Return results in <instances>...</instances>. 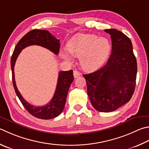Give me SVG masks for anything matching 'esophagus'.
Listing matches in <instances>:
<instances>
[{"mask_svg":"<svg viewBox=\"0 0 149 149\" xmlns=\"http://www.w3.org/2000/svg\"><path fill=\"white\" fill-rule=\"evenodd\" d=\"M80 75H81V74L79 72L77 71V70H74V78H77L78 77H79Z\"/></svg>","mask_w":149,"mask_h":149,"instance_id":"1","label":"esophagus"}]
</instances>
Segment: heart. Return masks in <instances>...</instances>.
Here are the masks:
<instances>
[{
	"label": "heart",
	"instance_id": "b5f03b06",
	"mask_svg": "<svg viewBox=\"0 0 149 149\" xmlns=\"http://www.w3.org/2000/svg\"><path fill=\"white\" fill-rule=\"evenodd\" d=\"M111 49L109 40L90 34L75 35L67 45V49L70 55L80 58L81 65L88 72L96 70L104 64L109 55ZM68 51L61 49L60 56L64 60L72 61V56Z\"/></svg>",
	"mask_w": 149,
	"mask_h": 149
}]
</instances>
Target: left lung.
<instances>
[{"label":"left lung","instance_id":"left-lung-1","mask_svg":"<svg viewBox=\"0 0 149 149\" xmlns=\"http://www.w3.org/2000/svg\"><path fill=\"white\" fill-rule=\"evenodd\" d=\"M105 32L111 38L112 52L109 60L102 68L83 77L94 109L111 112L131 99L136 86L137 67L130 39L117 29H106Z\"/></svg>","mask_w":149,"mask_h":149}]
</instances>
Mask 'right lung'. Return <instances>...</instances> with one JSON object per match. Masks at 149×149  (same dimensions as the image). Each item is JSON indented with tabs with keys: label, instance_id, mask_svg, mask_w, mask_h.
Wrapping results in <instances>:
<instances>
[{
	"label": "right lung",
	"instance_id": "right-lung-1",
	"mask_svg": "<svg viewBox=\"0 0 149 149\" xmlns=\"http://www.w3.org/2000/svg\"><path fill=\"white\" fill-rule=\"evenodd\" d=\"M37 45L47 48L57 55L60 48V40L56 39L49 32L45 30H32L21 38L13 51L11 58V68L12 72V81L15 93L25 109L32 116L41 119H51L61 114L66 104V97L71 83L74 81L73 70L59 72L57 85L51 100L45 105L36 107L30 104L21 96L17 88L15 81L14 66L17 56L24 48L30 45Z\"/></svg>",
	"mask_w": 149,
	"mask_h": 149
}]
</instances>
